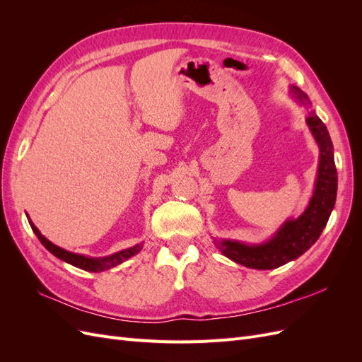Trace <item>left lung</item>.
Returning <instances> with one entry per match:
<instances>
[{"mask_svg":"<svg viewBox=\"0 0 362 362\" xmlns=\"http://www.w3.org/2000/svg\"><path fill=\"white\" fill-rule=\"evenodd\" d=\"M291 95L300 104L308 105L310 100L298 86L290 87ZM311 133L320 148L319 170L313 198L306 210L298 218H288L282 223L269 242L261 245H246L237 240L216 242L217 249L225 257L249 269L270 270L287 264L308 250L320 237L337 199V169L334 161V146L326 125L314 112L306 117Z\"/></svg>","mask_w":362,"mask_h":362,"instance_id":"1","label":"left lung"}]
</instances>
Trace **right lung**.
I'll list each match as a JSON object with an SVG mask.
<instances>
[{
    "label": "right lung",
    "mask_w": 362,
    "mask_h": 362,
    "mask_svg": "<svg viewBox=\"0 0 362 362\" xmlns=\"http://www.w3.org/2000/svg\"><path fill=\"white\" fill-rule=\"evenodd\" d=\"M28 222H30L33 233L37 235V238L40 240V243L45 246L52 255H56L62 261H66V262H69V264L78 267V269H83V270H87V272H104V270L112 269V267L120 264V262H124L125 259L136 255L137 252H140L141 246H144L140 243V245H136L133 247L119 250V252H116V254L104 257V258H90V257H84V255H80V254H74V252L64 250V249L56 246L54 243H51L48 238H45L40 234L39 229L35 226V223L30 221V218H28Z\"/></svg>",
    "instance_id": "obj_1"
}]
</instances>
